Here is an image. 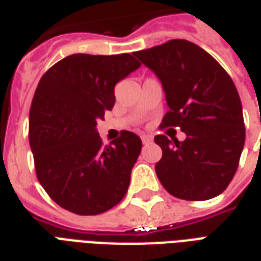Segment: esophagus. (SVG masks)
<instances>
[{"instance_id": "obj_1", "label": "esophagus", "mask_w": 261, "mask_h": 261, "mask_svg": "<svg viewBox=\"0 0 261 261\" xmlns=\"http://www.w3.org/2000/svg\"><path fill=\"white\" fill-rule=\"evenodd\" d=\"M151 140H153V138L150 135H142V142H143V144L151 143Z\"/></svg>"}]
</instances>
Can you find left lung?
Wrapping results in <instances>:
<instances>
[{
  "mask_svg": "<svg viewBox=\"0 0 261 261\" xmlns=\"http://www.w3.org/2000/svg\"><path fill=\"white\" fill-rule=\"evenodd\" d=\"M133 54L163 83L170 110L160 128H180L186 139L157 135L163 150L155 174L170 195L208 200L227 189L245 144L242 102L231 76L207 51L175 39ZM168 133V132H167Z\"/></svg>",
  "mask_w": 261,
  "mask_h": 261,
  "instance_id": "8db88e82",
  "label": "left lung"
}]
</instances>
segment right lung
Listing matches in <instances>:
<instances>
[{
	"mask_svg": "<svg viewBox=\"0 0 261 261\" xmlns=\"http://www.w3.org/2000/svg\"><path fill=\"white\" fill-rule=\"evenodd\" d=\"M140 65L132 54H73L41 76L30 107L29 143L37 179L62 208L96 216L126 195L142 140L122 130L104 146L96 126L115 104V85Z\"/></svg>",
	"mask_w": 261,
	"mask_h": 261,
	"instance_id": "1",
	"label": "right lung"
}]
</instances>
